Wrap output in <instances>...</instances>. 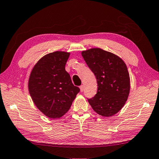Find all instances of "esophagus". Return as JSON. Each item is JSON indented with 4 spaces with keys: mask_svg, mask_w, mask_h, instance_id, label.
<instances>
[{
    "mask_svg": "<svg viewBox=\"0 0 159 159\" xmlns=\"http://www.w3.org/2000/svg\"><path fill=\"white\" fill-rule=\"evenodd\" d=\"M80 92H83L84 90V86L83 85L80 86Z\"/></svg>",
    "mask_w": 159,
    "mask_h": 159,
    "instance_id": "esophagus-1",
    "label": "esophagus"
}]
</instances>
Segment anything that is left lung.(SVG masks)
I'll list each match as a JSON object with an SVG mask.
<instances>
[{"label": "left lung", "mask_w": 159, "mask_h": 159, "mask_svg": "<svg viewBox=\"0 0 159 159\" xmlns=\"http://www.w3.org/2000/svg\"><path fill=\"white\" fill-rule=\"evenodd\" d=\"M84 59L97 80L96 95L88 101L98 114L110 117L118 113L130 91V77L122 59L112 52L100 48L82 52Z\"/></svg>", "instance_id": "left-lung-1"}]
</instances>
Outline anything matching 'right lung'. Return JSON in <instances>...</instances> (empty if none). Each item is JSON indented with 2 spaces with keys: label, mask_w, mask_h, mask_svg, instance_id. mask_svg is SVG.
I'll return each instance as SVG.
<instances>
[{
  "label": "right lung",
  "mask_w": 159,
  "mask_h": 159,
  "mask_svg": "<svg viewBox=\"0 0 159 159\" xmlns=\"http://www.w3.org/2000/svg\"><path fill=\"white\" fill-rule=\"evenodd\" d=\"M70 52L56 51L42 57L30 75L28 90L33 102L50 118H59L70 108L80 92L65 66Z\"/></svg>",
  "instance_id": "add662e5"
}]
</instances>
